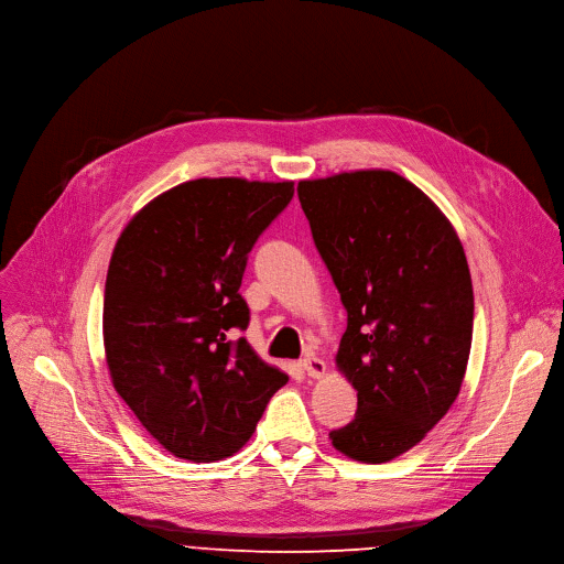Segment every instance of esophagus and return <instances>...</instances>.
<instances>
[{
  "mask_svg": "<svg viewBox=\"0 0 564 564\" xmlns=\"http://www.w3.org/2000/svg\"><path fill=\"white\" fill-rule=\"evenodd\" d=\"M301 369L308 373L311 378H322L324 373H326V362L322 360V357H317V355H313V352H308V355H303L301 357Z\"/></svg>",
  "mask_w": 564,
  "mask_h": 564,
  "instance_id": "esophagus-1",
  "label": "esophagus"
}]
</instances>
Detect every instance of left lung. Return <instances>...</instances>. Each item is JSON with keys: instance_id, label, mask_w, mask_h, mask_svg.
Instances as JSON below:
<instances>
[{"instance_id": "obj_1", "label": "left lung", "mask_w": 564, "mask_h": 564, "mask_svg": "<svg viewBox=\"0 0 564 564\" xmlns=\"http://www.w3.org/2000/svg\"><path fill=\"white\" fill-rule=\"evenodd\" d=\"M348 326L337 367L357 389L335 449L387 460L447 414L464 382L475 294L456 231L436 204L391 171H355L296 186Z\"/></svg>"}]
</instances>
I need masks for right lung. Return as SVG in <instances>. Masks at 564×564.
<instances>
[{
	"mask_svg": "<svg viewBox=\"0 0 564 564\" xmlns=\"http://www.w3.org/2000/svg\"><path fill=\"white\" fill-rule=\"evenodd\" d=\"M294 182H184L128 223L106 281L104 341L117 393L180 458L238 452L288 376L236 330L247 256L288 207Z\"/></svg>",
	"mask_w": 564,
	"mask_h": 564,
	"instance_id": "obj_1",
	"label": "right lung"
}]
</instances>
